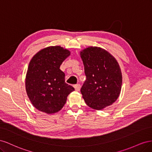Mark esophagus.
Segmentation results:
<instances>
[{
	"label": "esophagus",
	"instance_id": "obj_1",
	"mask_svg": "<svg viewBox=\"0 0 152 152\" xmlns=\"http://www.w3.org/2000/svg\"><path fill=\"white\" fill-rule=\"evenodd\" d=\"M74 87H75V89L77 91H80V89L81 86H80V84H75V85L74 86Z\"/></svg>",
	"mask_w": 152,
	"mask_h": 152
}]
</instances>
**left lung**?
Listing matches in <instances>:
<instances>
[{"label": "left lung", "mask_w": 152, "mask_h": 152, "mask_svg": "<svg viewBox=\"0 0 152 152\" xmlns=\"http://www.w3.org/2000/svg\"><path fill=\"white\" fill-rule=\"evenodd\" d=\"M86 76L80 92L86 104L95 110L112 104L121 91L122 77L116 59L100 48L90 47L80 52Z\"/></svg>", "instance_id": "1"}]
</instances>
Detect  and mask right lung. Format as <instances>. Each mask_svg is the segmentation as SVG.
I'll list each match as a JSON object with an SVG mask.
<instances>
[{"instance_id": "obj_1", "label": "right lung", "mask_w": 152, "mask_h": 152, "mask_svg": "<svg viewBox=\"0 0 152 152\" xmlns=\"http://www.w3.org/2000/svg\"><path fill=\"white\" fill-rule=\"evenodd\" d=\"M60 46L40 50L32 58L27 70L25 86L27 95L37 109L48 114L59 111L74 87L65 82V73L59 67L70 56Z\"/></svg>"}]
</instances>
